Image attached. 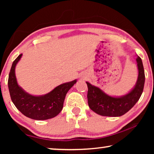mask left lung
<instances>
[{"label":"left lung","mask_w":154,"mask_h":154,"mask_svg":"<svg viewBox=\"0 0 154 154\" xmlns=\"http://www.w3.org/2000/svg\"><path fill=\"white\" fill-rule=\"evenodd\" d=\"M139 75L134 88L125 96L113 97L103 92L100 88L86 82L88 105L92 110L103 116L119 117L130 110L141 96L145 84V72L141 58L137 56Z\"/></svg>","instance_id":"1"}]
</instances>
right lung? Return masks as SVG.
Instances as JSON below:
<instances>
[{
  "instance_id": "obj_1",
  "label": "right lung",
  "mask_w": 154,
  "mask_h": 154,
  "mask_svg": "<svg viewBox=\"0 0 154 154\" xmlns=\"http://www.w3.org/2000/svg\"><path fill=\"white\" fill-rule=\"evenodd\" d=\"M22 56V54H20L13 62L9 75L8 88L13 103L21 113L29 118L45 120L54 118L62 111L66 93L77 80L60 85L45 95H30L18 85L15 77V66Z\"/></svg>"
}]
</instances>
